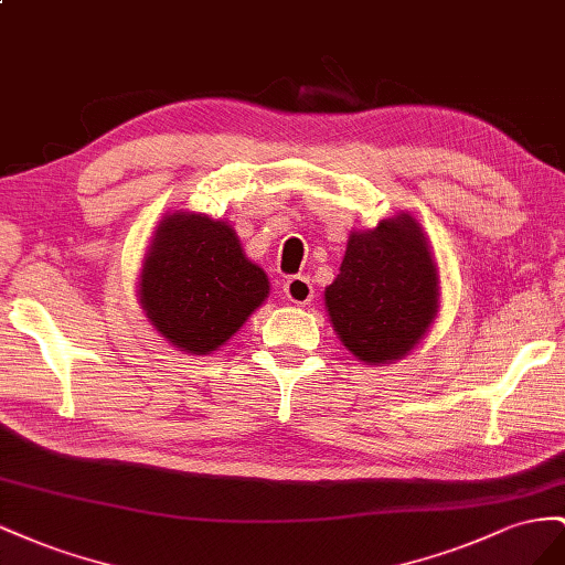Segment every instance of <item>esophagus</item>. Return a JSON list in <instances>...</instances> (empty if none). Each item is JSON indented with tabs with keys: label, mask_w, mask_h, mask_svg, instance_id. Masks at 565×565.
<instances>
[{
	"label": "esophagus",
	"mask_w": 565,
	"mask_h": 565,
	"mask_svg": "<svg viewBox=\"0 0 565 565\" xmlns=\"http://www.w3.org/2000/svg\"><path fill=\"white\" fill-rule=\"evenodd\" d=\"M284 294H286L288 300L300 305V308H305V305L312 302L315 288H312V284H310L308 277H300V274H298V277H288V279L284 281Z\"/></svg>",
	"instance_id": "esophagus-1"
}]
</instances>
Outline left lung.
<instances>
[{"mask_svg":"<svg viewBox=\"0 0 565 565\" xmlns=\"http://www.w3.org/2000/svg\"><path fill=\"white\" fill-rule=\"evenodd\" d=\"M440 274L418 220L397 213L352 230L324 305L341 343L364 364L397 362L424 341L440 308Z\"/></svg>","mask_w":565,"mask_h":565,"instance_id":"left-lung-1","label":"left lung"}]
</instances>
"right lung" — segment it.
<instances>
[{"mask_svg": "<svg viewBox=\"0 0 565 565\" xmlns=\"http://www.w3.org/2000/svg\"><path fill=\"white\" fill-rule=\"evenodd\" d=\"M137 286L151 327L189 354L215 352L269 296L230 222L182 211L160 220Z\"/></svg>", "mask_w": 565, "mask_h": 565, "instance_id": "right-lung-1", "label": "right lung"}]
</instances>
